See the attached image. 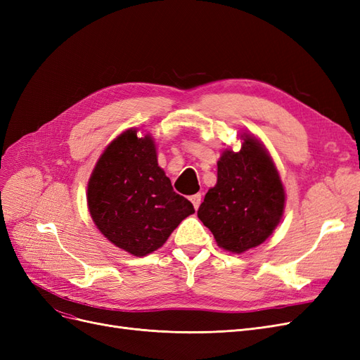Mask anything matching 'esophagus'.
<instances>
[{
    "instance_id": "1",
    "label": "esophagus",
    "mask_w": 360,
    "mask_h": 360,
    "mask_svg": "<svg viewBox=\"0 0 360 360\" xmlns=\"http://www.w3.org/2000/svg\"><path fill=\"white\" fill-rule=\"evenodd\" d=\"M191 201H192V204H193V207H195V210H198V207H200V204H201V193L192 195Z\"/></svg>"
}]
</instances>
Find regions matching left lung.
<instances>
[{"instance_id":"left-lung-1","label":"left lung","mask_w":360,"mask_h":360,"mask_svg":"<svg viewBox=\"0 0 360 360\" xmlns=\"http://www.w3.org/2000/svg\"><path fill=\"white\" fill-rule=\"evenodd\" d=\"M240 141L238 151H222L217 181L198 209L217 246L231 254L264 243L285 209L284 184L267 148L249 132L240 134Z\"/></svg>"}]
</instances>
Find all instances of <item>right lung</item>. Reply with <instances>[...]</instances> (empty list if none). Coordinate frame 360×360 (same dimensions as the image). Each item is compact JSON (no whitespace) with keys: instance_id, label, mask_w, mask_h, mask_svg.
<instances>
[{"instance_id":"1","label":"right lung","mask_w":360,"mask_h":360,"mask_svg":"<svg viewBox=\"0 0 360 360\" xmlns=\"http://www.w3.org/2000/svg\"><path fill=\"white\" fill-rule=\"evenodd\" d=\"M86 204L97 230L135 257L162 248L179 224L195 213L158 165L153 136H138L136 127L114 138L97 159Z\"/></svg>"}]
</instances>
